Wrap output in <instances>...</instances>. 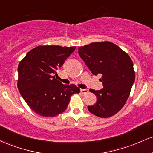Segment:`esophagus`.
Masks as SVG:
<instances>
[{
    "mask_svg": "<svg viewBox=\"0 0 153 153\" xmlns=\"http://www.w3.org/2000/svg\"><path fill=\"white\" fill-rule=\"evenodd\" d=\"M80 92L82 93V94H88V89H80Z\"/></svg>",
    "mask_w": 153,
    "mask_h": 153,
    "instance_id": "34e87169",
    "label": "esophagus"
}]
</instances>
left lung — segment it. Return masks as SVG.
<instances>
[{
    "label": "left lung",
    "instance_id": "1",
    "mask_svg": "<svg viewBox=\"0 0 153 153\" xmlns=\"http://www.w3.org/2000/svg\"><path fill=\"white\" fill-rule=\"evenodd\" d=\"M78 54L95 75H101L103 88L90 89L96 103L88 106L91 113L102 118L116 114L129 97L134 82L133 62L124 51L110 42H94L80 47Z\"/></svg>",
    "mask_w": 153,
    "mask_h": 153
}]
</instances>
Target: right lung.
I'll return each mask as SVG.
<instances>
[{
	"mask_svg": "<svg viewBox=\"0 0 153 153\" xmlns=\"http://www.w3.org/2000/svg\"><path fill=\"white\" fill-rule=\"evenodd\" d=\"M76 47L38 46L29 51L18 66V88L23 99L37 114L52 117L62 113L71 96L80 93L73 84L56 79L57 71Z\"/></svg>",
	"mask_w": 153,
	"mask_h": 153,
	"instance_id": "obj_1",
	"label": "right lung"
}]
</instances>
